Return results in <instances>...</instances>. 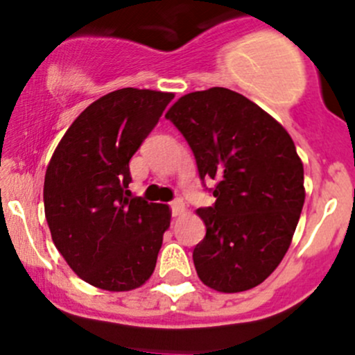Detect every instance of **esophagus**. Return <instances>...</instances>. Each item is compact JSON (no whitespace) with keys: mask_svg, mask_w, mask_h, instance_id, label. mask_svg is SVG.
<instances>
[{"mask_svg":"<svg viewBox=\"0 0 355 355\" xmlns=\"http://www.w3.org/2000/svg\"><path fill=\"white\" fill-rule=\"evenodd\" d=\"M170 207H171V214H173V216H180V214L185 211V204H184V200H182V199L171 200Z\"/></svg>","mask_w":355,"mask_h":355,"instance_id":"1","label":"esophagus"}]
</instances>
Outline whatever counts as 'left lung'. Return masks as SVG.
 <instances>
[{
    "label": "left lung",
    "mask_w": 355,
    "mask_h": 355,
    "mask_svg": "<svg viewBox=\"0 0 355 355\" xmlns=\"http://www.w3.org/2000/svg\"><path fill=\"white\" fill-rule=\"evenodd\" d=\"M194 153L214 204L199 207L206 235L192 252L218 292L263 284L284 259L304 206V166L288 132L239 92L185 94L164 114ZM206 187V184H204Z\"/></svg>",
    "instance_id": "8db88e82"
}]
</instances>
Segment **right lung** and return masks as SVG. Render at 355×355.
Segmentation results:
<instances>
[{"label": "right lung", "mask_w": 355, "mask_h": 355, "mask_svg": "<svg viewBox=\"0 0 355 355\" xmlns=\"http://www.w3.org/2000/svg\"><path fill=\"white\" fill-rule=\"evenodd\" d=\"M173 98L134 87L103 96L75 118L49 161L44 213L53 242L94 287L125 292L155 271L170 207L132 198L128 163Z\"/></svg>", "instance_id": "1"}]
</instances>
